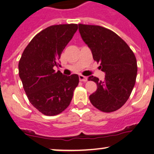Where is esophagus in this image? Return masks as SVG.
I'll list each match as a JSON object with an SVG mask.
<instances>
[{
  "label": "esophagus",
  "mask_w": 154,
  "mask_h": 154,
  "mask_svg": "<svg viewBox=\"0 0 154 154\" xmlns=\"http://www.w3.org/2000/svg\"><path fill=\"white\" fill-rule=\"evenodd\" d=\"M79 79H80V81H82V82H86V81L88 80L87 77L82 75V74H80V75H79Z\"/></svg>",
  "instance_id": "34e87169"
}]
</instances>
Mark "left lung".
Wrapping results in <instances>:
<instances>
[{
  "label": "left lung",
  "instance_id": "left-lung-1",
  "mask_svg": "<svg viewBox=\"0 0 154 154\" xmlns=\"http://www.w3.org/2000/svg\"><path fill=\"white\" fill-rule=\"evenodd\" d=\"M78 26L94 60L100 63L99 69L105 73L103 81L88 77L97 84V90L89 96L91 104L102 112H114L126 102L134 86L137 65L134 52L112 30L99 25Z\"/></svg>",
  "mask_w": 154,
  "mask_h": 154
}]
</instances>
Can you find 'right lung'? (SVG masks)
<instances>
[{"mask_svg": "<svg viewBox=\"0 0 154 154\" xmlns=\"http://www.w3.org/2000/svg\"><path fill=\"white\" fill-rule=\"evenodd\" d=\"M78 29L77 24L52 25L36 34L22 54L19 76L32 105L45 116L60 114L68 107L78 85L77 74L55 72L62 52Z\"/></svg>", "mask_w": 154, "mask_h": 154, "instance_id": "1", "label": "right lung"}]
</instances>
